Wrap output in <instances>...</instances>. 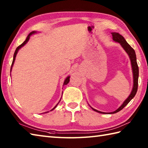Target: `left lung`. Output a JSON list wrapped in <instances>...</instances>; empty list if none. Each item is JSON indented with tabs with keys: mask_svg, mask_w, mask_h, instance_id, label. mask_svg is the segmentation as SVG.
I'll use <instances>...</instances> for the list:
<instances>
[{
	"mask_svg": "<svg viewBox=\"0 0 148 148\" xmlns=\"http://www.w3.org/2000/svg\"><path fill=\"white\" fill-rule=\"evenodd\" d=\"M112 35L113 40H114V41L118 42L120 44L121 46L123 47V48L125 50V51L127 53V54L128 55V56H129V57L130 58L131 63H132V70H133V74H134V86L130 95L127 99V100H125V101L123 102V104L119 107L117 110H116L115 111L112 112H109V114H114V113H116L119 112V111H121V110L123 109L126 106L128 103H129L130 100L134 98V96L136 95L137 91L138 78H139V67H138V65L137 63L136 55L134 49L132 48L129 45H128V42L126 41V40L125 39L124 37L121 35H120L119 33L112 32ZM93 110L99 113H102V114H106V113L108 114V112H103L97 111V110L94 109H93Z\"/></svg>",
	"mask_w": 148,
	"mask_h": 148,
	"instance_id": "obj_1",
	"label": "left lung"
}]
</instances>
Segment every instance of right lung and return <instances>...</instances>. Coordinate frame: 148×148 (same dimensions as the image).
I'll return each instance as SVG.
<instances>
[{"instance_id": "obj_1", "label": "right lung", "mask_w": 148, "mask_h": 148, "mask_svg": "<svg viewBox=\"0 0 148 148\" xmlns=\"http://www.w3.org/2000/svg\"><path fill=\"white\" fill-rule=\"evenodd\" d=\"M34 33H36V32L35 31H33V32H30L29 35H28V36H27V39H26V40H25V41L21 44V45H20L19 46H18L17 48H16V50H15V52H14V56H13V60H12V64H11V69H12V65H13V64H14V60H15V58H16V54H17V53H18V50L20 49L21 47H23L25 45V44L29 41V39H30V36L32 35V34H34ZM69 79H70V77H67V78H66V79L65 80V81H64V84H68L69 83ZM57 105H58V103H57ZM56 105V106H57ZM56 106L54 108H53V109H51V111H52V110H53L56 107Z\"/></svg>"}]
</instances>
